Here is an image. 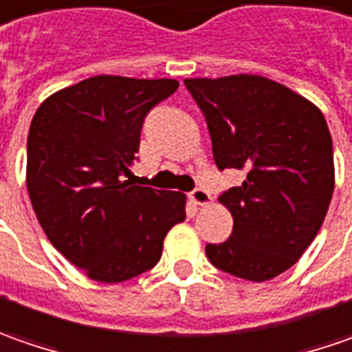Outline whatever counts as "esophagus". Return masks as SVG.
Masks as SVG:
<instances>
[{
    "instance_id": "esophagus-1",
    "label": "esophagus",
    "mask_w": 352,
    "mask_h": 352,
    "mask_svg": "<svg viewBox=\"0 0 352 352\" xmlns=\"http://www.w3.org/2000/svg\"><path fill=\"white\" fill-rule=\"evenodd\" d=\"M190 199L195 204H199V206H204V204H210L212 202V195L206 190L204 187H197L192 192H190Z\"/></svg>"
}]
</instances>
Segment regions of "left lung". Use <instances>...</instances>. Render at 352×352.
<instances>
[{"instance_id": "1", "label": "left lung", "mask_w": 352, "mask_h": 352, "mask_svg": "<svg viewBox=\"0 0 352 352\" xmlns=\"http://www.w3.org/2000/svg\"><path fill=\"white\" fill-rule=\"evenodd\" d=\"M212 140L216 167L241 169L239 187L220 195L234 216L232 236L208 243L216 269L271 280L318 236L333 195V144L321 111L261 76L185 79Z\"/></svg>"}]
</instances>
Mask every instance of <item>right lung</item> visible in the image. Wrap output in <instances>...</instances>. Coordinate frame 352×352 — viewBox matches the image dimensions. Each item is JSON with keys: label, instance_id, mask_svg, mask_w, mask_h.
I'll use <instances>...</instances> for the list:
<instances>
[{"label": "right lung", "instance_id": "1", "mask_svg": "<svg viewBox=\"0 0 352 352\" xmlns=\"http://www.w3.org/2000/svg\"><path fill=\"white\" fill-rule=\"evenodd\" d=\"M175 79L95 76L48 97L27 140V188L44 234L99 283L150 271L167 232L185 220V195L134 185L144 118Z\"/></svg>", "mask_w": 352, "mask_h": 352}]
</instances>
